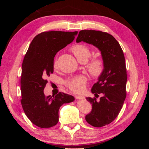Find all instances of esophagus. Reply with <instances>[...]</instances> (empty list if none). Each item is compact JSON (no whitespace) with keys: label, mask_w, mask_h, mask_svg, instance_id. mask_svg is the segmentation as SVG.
Returning a JSON list of instances; mask_svg holds the SVG:
<instances>
[{"label":"esophagus","mask_w":149,"mask_h":149,"mask_svg":"<svg viewBox=\"0 0 149 149\" xmlns=\"http://www.w3.org/2000/svg\"><path fill=\"white\" fill-rule=\"evenodd\" d=\"M75 98L76 99H77V100H84V96H77V95H76V96H75Z\"/></svg>","instance_id":"obj_1"}]
</instances>
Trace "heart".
Returning <instances> with one entry per match:
<instances>
[{
	"label": "heart",
	"instance_id": "heart-1",
	"mask_svg": "<svg viewBox=\"0 0 149 149\" xmlns=\"http://www.w3.org/2000/svg\"><path fill=\"white\" fill-rule=\"evenodd\" d=\"M71 52L80 63L86 62L91 55L90 49L83 44L75 45L71 48ZM54 66L55 68L57 66L56 61L54 63ZM88 68L93 77H100L104 69L103 60L99 58H93L88 63ZM86 83V77L83 75H79L69 79L67 81L66 85L68 88L73 92L82 93L84 91Z\"/></svg>",
	"mask_w": 149,
	"mask_h": 149
}]
</instances>
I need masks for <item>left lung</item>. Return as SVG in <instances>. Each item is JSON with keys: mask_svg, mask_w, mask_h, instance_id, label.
Masks as SVG:
<instances>
[{"mask_svg": "<svg viewBox=\"0 0 149 149\" xmlns=\"http://www.w3.org/2000/svg\"><path fill=\"white\" fill-rule=\"evenodd\" d=\"M77 43L84 42L97 48L101 53L104 69L94 84L92 93L96 98L86 97L92 104L91 112L85 117L93 127H101L112 123L118 116L126 97L127 72L124 53L113 36L97 30H81Z\"/></svg>", "mask_w": 149, "mask_h": 149, "instance_id": "obj_1", "label": "left lung"}]
</instances>
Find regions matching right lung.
I'll list each match as a JSON object with an SVG mask.
<instances>
[{"label": "right lung", "mask_w": 149, "mask_h": 149, "mask_svg": "<svg viewBox=\"0 0 149 149\" xmlns=\"http://www.w3.org/2000/svg\"><path fill=\"white\" fill-rule=\"evenodd\" d=\"M78 31H44L35 36L22 63L20 80L21 104L25 115L35 125L49 128L59 120L58 111L65 103L74 97L60 92L45 96L47 78L53 73L54 57L57 52L73 41Z\"/></svg>", "instance_id": "obj_1"}]
</instances>
